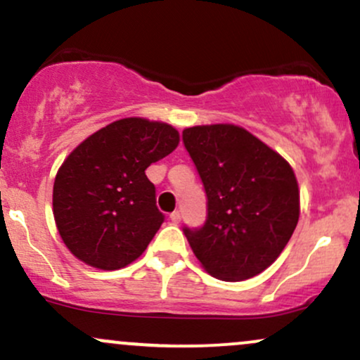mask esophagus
I'll use <instances>...</instances> for the list:
<instances>
[{"instance_id":"obj_1","label":"esophagus","mask_w":360,"mask_h":360,"mask_svg":"<svg viewBox=\"0 0 360 360\" xmlns=\"http://www.w3.org/2000/svg\"><path fill=\"white\" fill-rule=\"evenodd\" d=\"M170 221L173 224H179L181 221V212H180V210H175V212L170 214Z\"/></svg>"}]
</instances>
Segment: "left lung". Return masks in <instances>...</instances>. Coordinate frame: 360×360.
Segmentation results:
<instances>
[{"label":"left lung","mask_w":360,"mask_h":360,"mask_svg":"<svg viewBox=\"0 0 360 360\" xmlns=\"http://www.w3.org/2000/svg\"><path fill=\"white\" fill-rule=\"evenodd\" d=\"M181 139L207 195L204 226L184 227L193 255L222 281L264 271L300 217L298 184L288 162L234 124L187 128Z\"/></svg>","instance_id":"left-lung-1"}]
</instances>
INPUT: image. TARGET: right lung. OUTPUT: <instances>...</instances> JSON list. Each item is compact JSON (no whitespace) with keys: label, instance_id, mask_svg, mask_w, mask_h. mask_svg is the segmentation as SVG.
<instances>
[{"label":"right lung","instance_id":"add662e5","mask_svg":"<svg viewBox=\"0 0 360 360\" xmlns=\"http://www.w3.org/2000/svg\"><path fill=\"white\" fill-rule=\"evenodd\" d=\"M176 145L170 124L126 117L67 156L55 176L53 217L72 255L108 271L143 255L165 221L145 170Z\"/></svg>","mask_w":360,"mask_h":360}]
</instances>
